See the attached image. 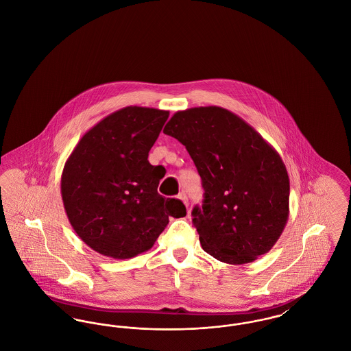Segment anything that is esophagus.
<instances>
[{
  "label": "esophagus",
  "mask_w": 351,
  "mask_h": 351,
  "mask_svg": "<svg viewBox=\"0 0 351 351\" xmlns=\"http://www.w3.org/2000/svg\"><path fill=\"white\" fill-rule=\"evenodd\" d=\"M180 200L183 201L184 205L185 206H188V197H186V195L184 193V192H182V193H179V196H178Z\"/></svg>",
  "instance_id": "1"
}]
</instances>
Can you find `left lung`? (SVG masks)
<instances>
[{
	"label": "left lung",
	"instance_id": "obj_1",
	"mask_svg": "<svg viewBox=\"0 0 351 351\" xmlns=\"http://www.w3.org/2000/svg\"><path fill=\"white\" fill-rule=\"evenodd\" d=\"M163 133L185 146L201 176L204 201L192 221L204 251L245 265L271 250L289 215V179L276 150L219 106L176 112Z\"/></svg>",
	"mask_w": 351,
	"mask_h": 351
}]
</instances>
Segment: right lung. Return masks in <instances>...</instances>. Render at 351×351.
I'll use <instances>...</instances> for the list:
<instances>
[{
    "label": "right lung",
    "instance_id": "add662e5",
    "mask_svg": "<svg viewBox=\"0 0 351 351\" xmlns=\"http://www.w3.org/2000/svg\"><path fill=\"white\" fill-rule=\"evenodd\" d=\"M169 112L126 106L84 134L62 173L69 223L92 250L129 259L150 250L168 218L186 215L183 202L158 193L163 175L149 151Z\"/></svg>",
    "mask_w": 351,
    "mask_h": 351
}]
</instances>
